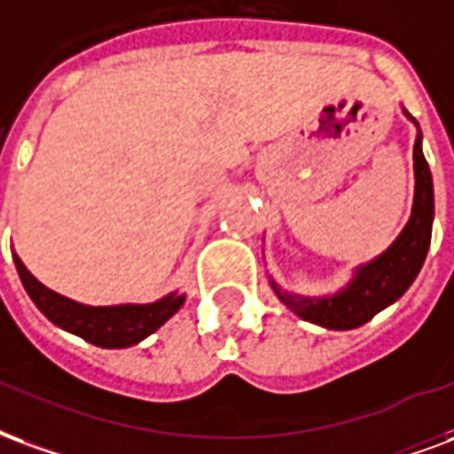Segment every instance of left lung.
I'll use <instances>...</instances> for the list:
<instances>
[{
  "label": "left lung",
  "mask_w": 454,
  "mask_h": 454,
  "mask_svg": "<svg viewBox=\"0 0 454 454\" xmlns=\"http://www.w3.org/2000/svg\"><path fill=\"white\" fill-rule=\"evenodd\" d=\"M409 115V114H406ZM411 118V115H409ZM413 171H416V195H413L411 220L389 249L356 270L346 290L333 297H302L280 290L270 283L280 302L293 309L304 322L319 324L324 329H356L370 322L377 312L396 302L419 276L433 230V178L428 161L421 150V132L413 145Z\"/></svg>",
  "instance_id": "obj_1"
}]
</instances>
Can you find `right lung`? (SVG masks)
Masks as SVG:
<instances>
[{
  "mask_svg": "<svg viewBox=\"0 0 454 454\" xmlns=\"http://www.w3.org/2000/svg\"><path fill=\"white\" fill-rule=\"evenodd\" d=\"M14 263L26 293L31 295L35 307L41 309L52 324L69 333H77L89 343L101 348H128L147 339L161 324L171 319L181 309L186 297L167 295L152 304H115V307H89L69 297L52 293L51 287L38 283L14 254Z\"/></svg>",
  "mask_w": 454,
  "mask_h": 454,
  "instance_id": "1",
  "label": "right lung"
}]
</instances>
